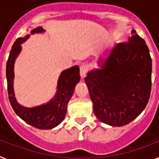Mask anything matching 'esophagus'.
<instances>
[{
	"label": "esophagus",
	"mask_w": 159,
	"mask_h": 159,
	"mask_svg": "<svg viewBox=\"0 0 159 159\" xmlns=\"http://www.w3.org/2000/svg\"><path fill=\"white\" fill-rule=\"evenodd\" d=\"M88 71V66L84 64H83V65L80 66V76L82 78L85 76V75L87 73Z\"/></svg>",
	"instance_id": "34e87169"
}]
</instances>
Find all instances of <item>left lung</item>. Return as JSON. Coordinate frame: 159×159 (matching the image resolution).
I'll list each match as a JSON object with an SVG mask.
<instances>
[{
    "mask_svg": "<svg viewBox=\"0 0 159 159\" xmlns=\"http://www.w3.org/2000/svg\"><path fill=\"white\" fill-rule=\"evenodd\" d=\"M128 42L116 44L99 68L88 72L84 80L95 115L115 127L129 124L141 115L151 91L152 60L145 41L132 30Z\"/></svg>",
    "mask_w": 159,
    "mask_h": 159,
    "instance_id": "8db88e82",
    "label": "left lung"
}]
</instances>
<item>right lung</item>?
Returning a JSON list of instances; mask_svg holds the SVG:
<instances>
[{
  "instance_id": "1",
  "label": "right lung",
  "mask_w": 159,
  "mask_h": 159,
  "mask_svg": "<svg viewBox=\"0 0 159 159\" xmlns=\"http://www.w3.org/2000/svg\"><path fill=\"white\" fill-rule=\"evenodd\" d=\"M45 30L37 27L31 31V35L43 33ZM30 38V35L18 38L12 46L6 64L9 100L12 108L21 119L27 124L39 129H52L63 121L66 114L67 104L74 93L75 88L80 80V67L74 66L61 71L57 84V91L50 101L47 103L34 107H26L17 102L14 91V63L22 51L21 44Z\"/></svg>"
}]
</instances>
